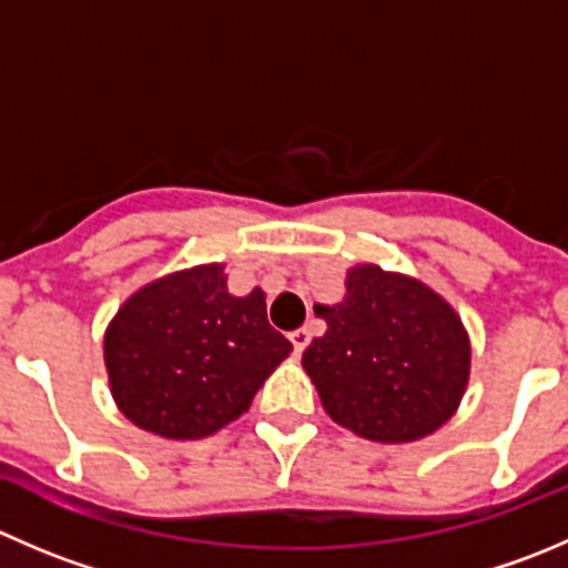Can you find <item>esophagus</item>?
Segmentation results:
<instances>
[{
  "label": "esophagus",
  "instance_id": "1",
  "mask_svg": "<svg viewBox=\"0 0 568 568\" xmlns=\"http://www.w3.org/2000/svg\"><path fill=\"white\" fill-rule=\"evenodd\" d=\"M288 338H291V344H294V352H296V355H302V352H305V346L311 344V333H307L305 327H302V329H294V333H291Z\"/></svg>",
  "mask_w": 568,
  "mask_h": 568
}]
</instances>
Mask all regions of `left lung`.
Returning <instances> with one entry per match:
<instances>
[{
  "label": "left lung",
  "mask_w": 568,
  "mask_h": 568,
  "mask_svg": "<svg viewBox=\"0 0 568 568\" xmlns=\"http://www.w3.org/2000/svg\"><path fill=\"white\" fill-rule=\"evenodd\" d=\"M327 333L302 355L324 410L379 444L430 436L469 383V335L447 300L405 274L363 263L338 305H316Z\"/></svg>",
  "instance_id": "8db88e82"
}]
</instances>
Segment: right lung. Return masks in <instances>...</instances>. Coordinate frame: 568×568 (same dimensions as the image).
<instances>
[{
  "mask_svg": "<svg viewBox=\"0 0 568 568\" xmlns=\"http://www.w3.org/2000/svg\"><path fill=\"white\" fill-rule=\"evenodd\" d=\"M294 349L268 324L266 296L227 291L222 263L144 285L104 333V366L119 410L163 438H205L250 410Z\"/></svg>",
  "mask_w": 568,
  "mask_h": 568,
  "instance_id": "obj_1",
  "label": "right lung"
}]
</instances>
